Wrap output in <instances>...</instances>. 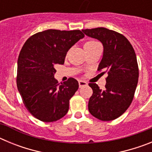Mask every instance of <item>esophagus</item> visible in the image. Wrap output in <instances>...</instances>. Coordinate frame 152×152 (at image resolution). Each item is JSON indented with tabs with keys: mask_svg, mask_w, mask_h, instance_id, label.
I'll return each instance as SVG.
<instances>
[{
	"mask_svg": "<svg viewBox=\"0 0 152 152\" xmlns=\"http://www.w3.org/2000/svg\"><path fill=\"white\" fill-rule=\"evenodd\" d=\"M78 83H79V87H80V88H82V87L88 85V83L86 82V81H84V80H80L78 81Z\"/></svg>",
	"mask_w": 152,
	"mask_h": 152,
	"instance_id": "esophagus-1",
	"label": "esophagus"
}]
</instances>
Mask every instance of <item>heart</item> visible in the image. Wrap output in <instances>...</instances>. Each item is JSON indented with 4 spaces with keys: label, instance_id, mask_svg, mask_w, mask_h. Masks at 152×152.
Here are the masks:
<instances>
[{
    "label": "heart",
    "instance_id": "heart-1",
    "mask_svg": "<svg viewBox=\"0 0 152 152\" xmlns=\"http://www.w3.org/2000/svg\"><path fill=\"white\" fill-rule=\"evenodd\" d=\"M99 45V42L95 40H90V41L87 42L85 44H84V48L85 49H90V48H92V47H94L95 45Z\"/></svg>",
    "mask_w": 152,
    "mask_h": 152
}]
</instances>
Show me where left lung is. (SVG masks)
<instances>
[{
	"label": "left lung",
	"mask_w": 152,
	"mask_h": 152,
	"mask_svg": "<svg viewBox=\"0 0 152 152\" xmlns=\"http://www.w3.org/2000/svg\"><path fill=\"white\" fill-rule=\"evenodd\" d=\"M87 36L100 40L103 56L98 71L107 73L104 90L90 83L93 94L88 102L92 116L102 121L117 119L133 100L139 80V66L133 47L123 35L107 28L82 29Z\"/></svg>",
	"instance_id": "left-lung-1"
}]
</instances>
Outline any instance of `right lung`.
Returning a JSON list of instances; mask_svg holds the SVG:
<instances>
[{
  "mask_svg": "<svg viewBox=\"0 0 152 152\" xmlns=\"http://www.w3.org/2000/svg\"><path fill=\"white\" fill-rule=\"evenodd\" d=\"M84 33L77 30L47 29L30 36L17 61V85L27 110L40 121H57L66 115L69 100L78 89L77 80L58 83L56 64H63L67 52Z\"/></svg>",
  "mask_w": 152,
  "mask_h": 152,
  "instance_id": "obj_1",
  "label": "right lung"
}]
</instances>
